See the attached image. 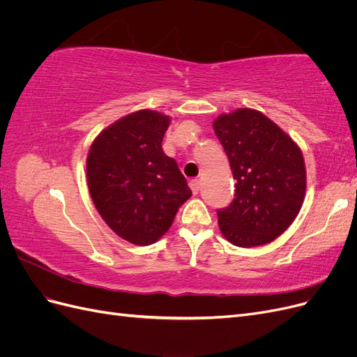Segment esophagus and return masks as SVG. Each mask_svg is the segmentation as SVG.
<instances>
[{
  "instance_id": "obj_1",
  "label": "esophagus",
  "mask_w": 357,
  "mask_h": 357,
  "mask_svg": "<svg viewBox=\"0 0 357 357\" xmlns=\"http://www.w3.org/2000/svg\"><path fill=\"white\" fill-rule=\"evenodd\" d=\"M190 189L193 193H195V195H198V192L201 190V181L198 178L190 180Z\"/></svg>"
}]
</instances>
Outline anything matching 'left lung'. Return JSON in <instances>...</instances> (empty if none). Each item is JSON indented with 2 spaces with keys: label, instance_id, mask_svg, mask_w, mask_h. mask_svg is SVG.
I'll list each match as a JSON object with an SVG mask.
<instances>
[{
  "label": "left lung",
  "instance_id": "8db88e82",
  "mask_svg": "<svg viewBox=\"0 0 357 357\" xmlns=\"http://www.w3.org/2000/svg\"><path fill=\"white\" fill-rule=\"evenodd\" d=\"M213 126L236 181L232 202L218 210L222 234L238 247L271 243L295 220L304 201L299 147L265 114L250 109L222 114Z\"/></svg>",
  "mask_w": 357,
  "mask_h": 357
}]
</instances>
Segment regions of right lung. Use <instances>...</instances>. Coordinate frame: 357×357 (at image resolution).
Here are the masks:
<instances>
[{
	"label": "right lung",
	"instance_id": "right-lung-1",
	"mask_svg": "<svg viewBox=\"0 0 357 357\" xmlns=\"http://www.w3.org/2000/svg\"><path fill=\"white\" fill-rule=\"evenodd\" d=\"M169 117L128 114L96 137L88 155V186L96 210L123 240L149 245L192 197L177 162L162 150Z\"/></svg>",
	"mask_w": 357,
	"mask_h": 357
}]
</instances>
